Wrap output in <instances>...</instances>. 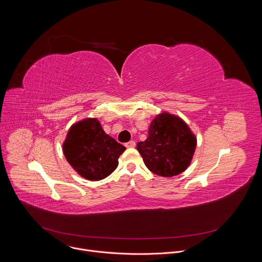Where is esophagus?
<instances>
[{"instance_id": "obj_1", "label": "esophagus", "mask_w": 262, "mask_h": 262, "mask_svg": "<svg viewBox=\"0 0 262 262\" xmlns=\"http://www.w3.org/2000/svg\"><path fill=\"white\" fill-rule=\"evenodd\" d=\"M136 146V142L135 141H129L127 143H125V147L126 148H133Z\"/></svg>"}]
</instances>
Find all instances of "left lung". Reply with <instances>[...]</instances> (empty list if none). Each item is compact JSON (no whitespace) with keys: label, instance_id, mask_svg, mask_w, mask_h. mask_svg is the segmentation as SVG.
I'll return each instance as SVG.
<instances>
[{"label":"left lung","instance_id":"1","mask_svg":"<svg viewBox=\"0 0 262 262\" xmlns=\"http://www.w3.org/2000/svg\"><path fill=\"white\" fill-rule=\"evenodd\" d=\"M196 142L189 126L180 118L163 113L152 120L147 139L139 142L137 149L152 173L172 177L189 167Z\"/></svg>","mask_w":262,"mask_h":262}]
</instances>
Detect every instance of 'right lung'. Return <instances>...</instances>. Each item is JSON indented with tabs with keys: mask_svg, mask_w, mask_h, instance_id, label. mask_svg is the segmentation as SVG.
Listing matches in <instances>:
<instances>
[{
	"mask_svg": "<svg viewBox=\"0 0 262 262\" xmlns=\"http://www.w3.org/2000/svg\"><path fill=\"white\" fill-rule=\"evenodd\" d=\"M125 147L107 136L97 119H86L68 130L63 144L67 162L81 176L100 180L113 173Z\"/></svg>",
	"mask_w": 262,
	"mask_h": 262,
	"instance_id": "add662e5",
	"label": "right lung"
}]
</instances>
